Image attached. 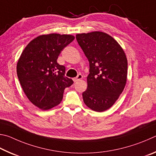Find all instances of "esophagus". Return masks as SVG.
<instances>
[{
	"label": "esophagus",
	"mask_w": 156,
	"mask_h": 156,
	"mask_svg": "<svg viewBox=\"0 0 156 156\" xmlns=\"http://www.w3.org/2000/svg\"><path fill=\"white\" fill-rule=\"evenodd\" d=\"M83 78V76H82V75H81V74H79V75L76 76V78H75L74 79V81H75V82H77L78 81H80V80H81V79Z\"/></svg>",
	"instance_id": "esophagus-1"
}]
</instances>
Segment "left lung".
<instances>
[{"mask_svg": "<svg viewBox=\"0 0 156 156\" xmlns=\"http://www.w3.org/2000/svg\"><path fill=\"white\" fill-rule=\"evenodd\" d=\"M76 39L90 64L83 101L94 111L107 110L119 99L126 84L125 52L112 37L103 32L76 34Z\"/></svg>", "mask_w": 156, "mask_h": 156, "instance_id": "obj_1", "label": "left lung"}]
</instances>
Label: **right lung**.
<instances>
[{
  "instance_id": "1",
  "label": "right lung",
  "mask_w": 156,
  "mask_h": 156,
  "mask_svg": "<svg viewBox=\"0 0 156 156\" xmlns=\"http://www.w3.org/2000/svg\"><path fill=\"white\" fill-rule=\"evenodd\" d=\"M75 37L71 35H42L31 41L17 64V75L26 96L42 110L59 105L64 89L73 81L65 76L66 68L57 62L58 56Z\"/></svg>"
}]
</instances>
